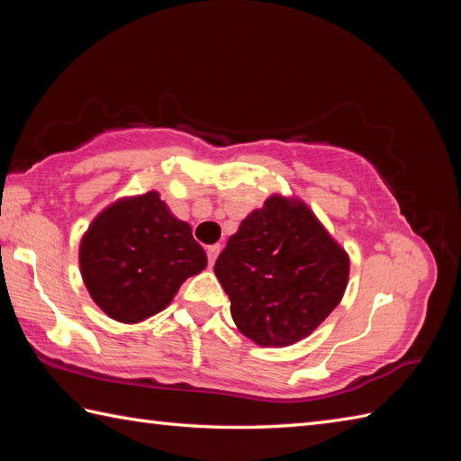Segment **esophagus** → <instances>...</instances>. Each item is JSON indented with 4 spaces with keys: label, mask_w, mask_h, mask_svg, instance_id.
<instances>
[{
    "label": "esophagus",
    "mask_w": 461,
    "mask_h": 461,
    "mask_svg": "<svg viewBox=\"0 0 461 461\" xmlns=\"http://www.w3.org/2000/svg\"><path fill=\"white\" fill-rule=\"evenodd\" d=\"M220 251H221V246H210V248H208V259H210V266H213L215 259H218Z\"/></svg>",
    "instance_id": "esophagus-1"
}]
</instances>
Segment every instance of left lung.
<instances>
[{
	"instance_id": "obj_1",
	"label": "left lung",
	"mask_w": 461,
	"mask_h": 461,
	"mask_svg": "<svg viewBox=\"0 0 461 461\" xmlns=\"http://www.w3.org/2000/svg\"><path fill=\"white\" fill-rule=\"evenodd\" d=\"M213 271L241 335L281 348L307 339L335 311L350 258L305 202L271 194L230 236Z\"/></svg>"
}]
</instances>
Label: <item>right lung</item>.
<instances>
[{
    "instance_id": "1",
    "label": "right lung",
    "mask_w": 461,
    "mask_h": 461,
    "mask_svg": "<svg viewBox=\"0 0 461 461\" xmlns=\"http://www.w3.org/2000/svg\"><path fill=\"white\" fill-rule=\"evenodd\" d=\"M205 266L190 223L176 218L156 190L106 205L79 243L86 291L104 315L124 325L164 311L182 283Z\"/></svg>"
}]
</instances>
